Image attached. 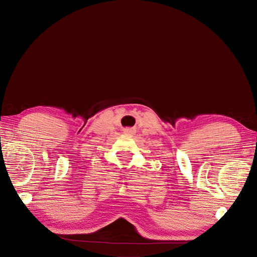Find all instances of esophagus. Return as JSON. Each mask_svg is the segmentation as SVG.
I'll list each match as a JSON object with an SVG mask.
<instances>
[{
	"mask_svg": "<svg viewBox=\"0 0 257 257\" xmlns=\"http://www.w3.org/2000/svg\"><path fill=\"white\" fill-rule=\"evenodd\" d=\"M123 131H124L125 134H134V133H136V130L132 129V128H125Z\"/></svg>",
	"mask_w": 257,
	"mask_h": 257,
	"instance_id": "1",
	"label": "esophagus"
}]
</instances>
